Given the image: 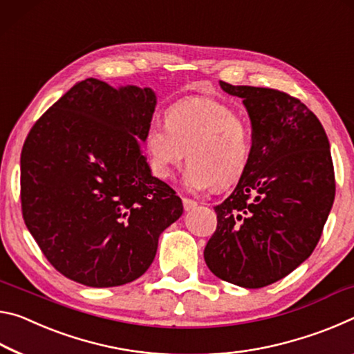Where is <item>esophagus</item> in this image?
<instances>
[{
  "instance_id": "1",
  "label": "esophagus",
  "mask_w": 354,
  "mask_h": 354,
  "mask_svg": "<svg viewBox=\"0 0 354 354\" xmlns=\"http://www.w3.org/2000/svg\"><path fill=\"white\" fill-rule=\"evenodd\" d=\"M183 201V208H185V210H193V208L196 207V205H198V202H196V201H193V199H189V198H183L182 199Z\"/></svg>"
}]
</instances>
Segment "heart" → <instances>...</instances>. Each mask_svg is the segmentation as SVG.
<instances>
[{
    "label": "heart",
    "instance_id": "heart-1",
    "mask_svg": "<svg viewBox=\"0 0 354 354\" xmlns=\"http://www.w3.org/2000/svg\"><path fill=\"white\" fill-rule=\"evenodd\" d=\"M144 147L156 177L169 178L187 156L185 183L191 189L229 188L245 176L252 153V133L230 106L191 97L165 113V127L152 125Z\"/></svg>",
    "mask_w": 354,
    "mask_h": 354
}]
</instances>
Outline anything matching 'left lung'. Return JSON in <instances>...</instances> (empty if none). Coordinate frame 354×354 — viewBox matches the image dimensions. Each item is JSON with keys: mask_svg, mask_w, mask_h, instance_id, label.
<instances>
[{"mask_svg": "<svg viewBox=\"0 0 354 354\" xmlns=\"http://www.w3.org/2000/svg\"><path fill=\"white\" fill-rule=\"evenodd\" d=\"M252 124V153L232 194L215 207L216 230L204 249L213 274L245 288L286 277L314 251L335 196L324 129L287 92L232 86Z\"/></svg>", "mask_w": 354, "mask_h": 354, "instance_id": "left-lung-1", "label": "left lung"}]
</instances>
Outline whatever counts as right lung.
Here are the masks:
<instances>
[{
  "label": "right lung",
  "mask_w": 354,
  "mask_h": 354,
  "mask_svg": "<svg viewBox=\"0 0 354 354\" xmlns=\"http://www.w3.org/2000/svg\"><path fill=\"white\" fill-rule=\"evenodd\" d=\"M152 89L80 81L28 133L20 156L21 213L46 260L88 287H118L153 262L182 199L150 172L141 142Z\"/></svg>",
  "instance_id": "right-lung-1"
}]
</instances>
